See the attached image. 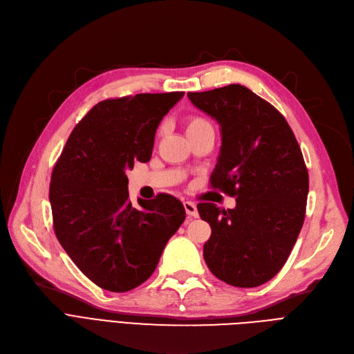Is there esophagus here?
<instances>
[{"instance_id":"esophagus-1","label":"esophagus","mask_w":354,"mask_h":354,"mask_svg":"<svg viewBox=\"0 0 354 354\" xmlns=\"http://www.w3.org/2000/svg\"><path fill=\"white\" fill-rule=\"evenodd\" d=\"M183 207H185V211H187V214L189 216H194V218L198 216V208H196V205H195L194 202H191V201L183 202Z\"/></svg>"}]
</instances>
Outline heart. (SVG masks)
I'll list each match as a JSON object with an SVG mask.
<instances>
[{
    "label": "heart",
    "mask_w": 354,
    "mask_h": 354,
    "mask_svg": "<svg viewBox=\"0 0 354 354\" xmlns=\"http://www.w3.org/2000/svg\"><path fill=\"white\" fill-rule=\"evenodd\" d=\"M185 130H187V135H194L198 132H205V130H214L211 122L199 115H192L185 122Z\"/></svg>",
    "instance_id": "heart-1"
}]
</instances>
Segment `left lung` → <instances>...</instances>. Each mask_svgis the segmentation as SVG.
<instances>
[{"instance_id":"1","label":"left lung","mask_w":354,"mask_h":354,"mask_svg":"<svg viewBox=\"0 0 354 354\" xmlns=\"http://www.w3.org/2000/svg\"><path fill=\"white\" fill-rule=\"evenodd\" d=\"M188 97L221 126L211 187L236 198V207L227 211L198 203L212 230L203 258L221 281L258 287L283 268L303 227L308 172L301 149L280 111L245 86Z\"/></svg>"}]
</instances>
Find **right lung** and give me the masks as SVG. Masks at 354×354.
I'll use <instances>...</instances> for the list:
<instances>
[{"mask_svg":"<svg viewBox=\"0 0 354 354\" xmlns=\"http://www.w3.org/2000/svg\"><path fill=\"white\" fill-rule=\"evenodd\" d=\"M183 91L140 93L97 103L73 129L50 183L53 227L79 270L103 290L124 292L151 277L185 221L167 194L129 201L126 172L152 156L156 129Z\"/></svg>","mask_w":354,"mask_h":354,"instance_id":"1","label":"right lung"}]
</instances>
